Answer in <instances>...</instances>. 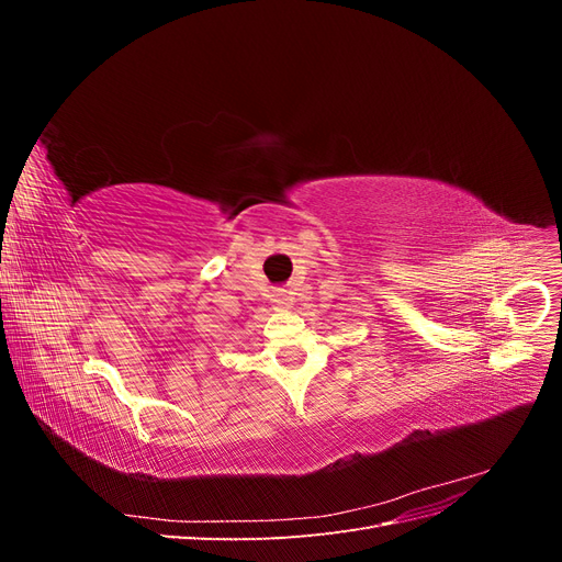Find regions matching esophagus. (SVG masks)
I'll use <instances>...</instances> for the list:
<instances>
[{"instance_id":"34e87169","label":"esophagus","mask_w":562,"mask_h":562,"mask_svg":"<svg viewBox=\"0 0 562 562\" xmlns=\"http://www.w3.org/2000/svg\"><path fill=\"white\" fill-rule=\"evenodd\" d=\"M271 302H274L277 307H288V304H291V295H288L283 288H277L274 295H271Z\"/></svg>"}]
</instances>
